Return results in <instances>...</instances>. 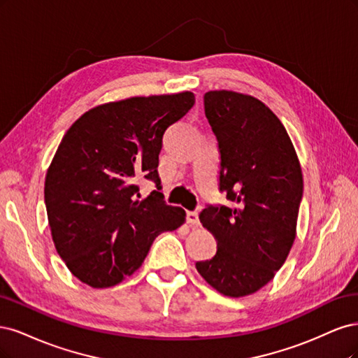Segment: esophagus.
Wrapping results in <instances>:
<instances>
[{
    "instance_id": "34e87169",
    "label": "esophagus",
    "mask_w": 358,
    "mask_h": 358,
    "mask_svg": "<svg viewBox=\"0 0 358 358\" xmlns=\"http://www.w3.org/2000/svg\"><path fill=\"white\" fill-rule=\"evenodd\" d=\"M187 223L190 224V226H194V227H198L201 223H199V215H198V213L196 211H189L187 213Z\"/></svg>"
}]
</instances>
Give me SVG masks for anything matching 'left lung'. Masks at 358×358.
<instances>
[{
    "label": "left lung",
    "mask_w": 358,
    "mask_h": 358,
    "mask_svg": "<svg viewBox=\"0 0 358 358\" xmlns=\"http://www.w3.org/2000/svg\"><path fill=\"white\" fill-rule=\"evenodd\" d=\"M203 106L220 152L218 186L234 206L199 214L217 252L196 269L218 293L242 297L273 278L294 244L302 168L284 124L260 99L210 90Z\"/></svg>",
    "instance_id": "1"
}]
</instances>
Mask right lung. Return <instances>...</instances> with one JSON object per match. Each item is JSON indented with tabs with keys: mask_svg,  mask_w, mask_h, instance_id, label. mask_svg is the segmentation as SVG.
I'll return each mask as SVG.
<instances>
[{
	"mask_svg": "<svg viewBox=\"0 0 358 358\" xmlns=\"http://www.w3.org/2000/svg\"><path fill=\"white\" fill-rule=\"evenodd\" d=\"M192 92L101 103L64 135L44 181L57 255L92 288L122 282L141 266L157 235L186 222V211L154 191L141 199L134 180L157 182L164 134L193 107Z\"/></svg>",
	"mask_w": 358,
	"mask_h": 358,
	"instance_id": "add662e5",
	"label": "right lung"
}]
</instances>
